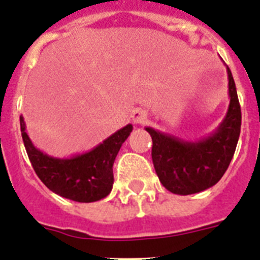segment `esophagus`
<instances>
[{"instance_id":"obj_1","label":"esophagus","mask_w":260,"mask_h":260,"mask_svg":"<svg viewBox=\"0 0 260 260\" xmlns=\"http://www.w3.org/2000/svg\"><path fill=\"white\" fill-rule=\"evenodd\" d=\"M132 118L135 125H143L147 121V112L143 109H135L132 114Z\"/></svg>"}]
</instances>
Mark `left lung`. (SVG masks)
Returning a JSON list of instances; mask_svg holds the SVG:
<instances>
[{
	"instance_id": "8db88e82",
	"label": "left lung",
	"mask_w": 260,
	"mask_h": 260,
	"mask_svg": "<svg viewBox=\"0 0 260 260\" xmlns=\"http://www.w3.org/2000/svg\"><path fill=\"white\" fill-rule=\"evenodd\" d=\"M230 104L216 132L199 141H184L152 127V163L163 187L175 194L199 193L213 187L223 176L236 152L241 133V106L229 67Z\"/></svg>"
}]
</instances>
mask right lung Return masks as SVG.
<instances>
[{"mask_svg":"<svg viewBox=\"0 0 260 260\" xmlns=\"http://www.w3.org/2000/svg\"><path fill=\"white\" fill-rule=\"evenodd\" d=\"M21 121L22 139L35 174L54 193L77 203H93L110 193L114 183L113 164L122 143L133 132V125L119 128L90 151L71 157H54L38 150Z\"/></svg>","mask_w":260,"mask_h":260,"instance_id":"1","label":"right lung"}]
</instances>
